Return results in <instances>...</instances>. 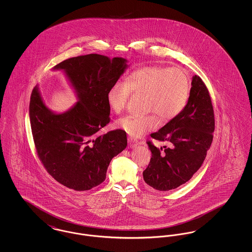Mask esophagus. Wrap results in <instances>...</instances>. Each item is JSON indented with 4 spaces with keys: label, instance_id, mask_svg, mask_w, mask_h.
<instances>
[{
    "label": "esophagus",
    "instance_id": "esophagus-1",
    "mask_svg": "<svg viewBox=\"0 0 252 252\" xmlns=\"http://www.w3.org/2000/svg\"><path fill=\"white\" fill-rule=\"evenodd\" d=\"M127 142H128V146L130 147V148H134V147H136L137 145H138V141L137 140H135V139H133L131 137H128V139H127Z\"/></svg>",
    "mask_w": 252,
    "mask_h": 252
}]
</instances>
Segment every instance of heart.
Wrapping results in <instances>:
<instances>
[{
    "label": "heart",
    "mask_w": 252,
    "mask_h": 252,
    "mask_svg": "<svg viewBox=\"0 0 252 252\" xmlns=\"http://www.w3.org/2000/svg\"><path fill=\"white\" fill-rule=\"evenodd\" d=\"M191 82L179 67L147 65L132 71L124 83L116 82L108 89L107 101L110 109L120 114L132 94H144L142 115H128L116 122V126L133 138L155 129L158 119L168 123L177 118L188 103Z\"/></svg>",
    "instance_id": "obj_1"
}]
</instances>
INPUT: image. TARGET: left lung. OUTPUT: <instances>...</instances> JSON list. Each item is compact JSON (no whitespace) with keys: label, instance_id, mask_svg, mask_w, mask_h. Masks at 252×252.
I'll use <instances>...</instances> for the list:
<instances>
[{"label":"left lung","instance_id":"left-lung-1","mask_svg":"<svg viewBox=\"0 0 252 252\" xmlns=\"http://www.w3.org/2000/svg\"><path fill=\"white\" fill-rule=\"evenodd\" d=\"M215 131V113L209 91L198 76L192 77V88L184 110L151 138L167 143L156 147L147 141L152 158L143 173L145 183L158 191L178 188L201 167L211 147Z\"/></svg>","mask_w":252,"mask_h":252}]
</instances>
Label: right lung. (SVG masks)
Instances as JSON below:
<instances>
[{
    "label": "right lung",
    "mask_w": 252,
    "mask_h": 252,
    "mask_svg": "<svg viewBox=\"0 0 252 252\" xmlns=\"http://www.w3.org/2000/svg\"><path fill=\"white\" fill-rule=\"evenodd\" d=\"M126 60L91 54L64 60V70L79 101L56 114L44 105L37 88L29 105L30 125L36 154L49 174L65 187L87 191L106 180L110 160L127 145L122 129L98 135L110 122L107 93L125 72Z\"/></svg>",
    "instance_id": "1"
}]
</instances>
